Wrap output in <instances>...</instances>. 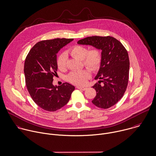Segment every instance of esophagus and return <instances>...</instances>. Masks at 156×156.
Returning a JSON list of instances; mask_svg holds the SVG:
<instances>
[{
  "instance_id": "1",
  "label": "esophagus",
  "mask_w": 156,
  "mask_h": 156,
  "mask_svg": "<svg viewBox=\"0 0 156 156\" xmlns=\"http://www.w3.org/2000/svg\"><path fill=\"white\" fill-rule=\"evenodd\" d=\"M77 89H79V90H83V91H85L87 89V88H85V87H76Z\"/></svg>"
}]
</instances>
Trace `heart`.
I'll list each match as a JSON object with an SVG mask.
<instances>
[{
  "label": "heart",
  "mask_w": 156,
  "mask_h": 156,
  "mask_svg": "<svg viewBox=\"0 0 156 156\" xmlns=\"http://www.w3.org/2000/svg\"><path fill=\"white\" fill-rule=\"evenodd\" d=\"M69 54L74 57L82 60L84 65L92 71H97L100 68L102 63V53L99 49L94 48L88 50L84 46L76 45L69 50ZM67 57L65 52L60 54L57 58V65L61 71L66 69ZM91 74L88 69L73 71L68 76V80L76 85H85L90 77Z\"/></svg>",
  "instance_id": "1"
}]
</instances>
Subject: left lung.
<instances>
[{
	"mask_svg": "<svg viewBox=\"0 0 156 156\" xmlns=\"http://www.w3.org/2000/svg\"><path fill=\"white\" fill-rule=\"evenodd\" d=\"M77 44L102 50V63L95 77L100 80L93 87L96 96L92 103L103 109L112 106L123 97L128 83L129 60L126 50L120 42L111 36L87 37Z\"/></svg>",
	"mask_w": 156,
	"mask_h": 156,
	"instance_id": "left-lung-1",
	"label": "left lung"
}]
</instances>
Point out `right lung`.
<instances>
[{
	"instance_id": "obj_1",
	"label": "right lung",
	"mask_w": 156,
	"mask_h": 156,
	"mask_svg": "<svg viewBox=\"0 0 156 156\" xmlns=\"http://www.w3.org/2000/svg\"><path fill=\"white\" fill-rule=\"evenodd\" d=\"M73 39L57 38L37 42L25 61L24 74L27 90L34 102L44 110L55 111L68 102L75 87L65 82L52 85L57 74V53Z\"/></svg>"
}]
</instances>
